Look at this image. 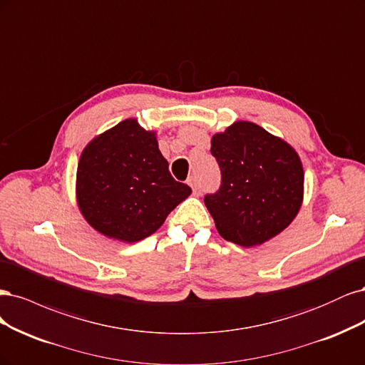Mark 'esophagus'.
Instances as JSON below:
<instances>
[{
    "mask_svg": "<svg viewBox=\"0 0 365 365\" xmlns=\"http://www.w3.org/2000/svg\"><path fill=\"white\" fill-rule=\"evenodd\" d=\"M187 185H190L192 187L194 194H198V183H197V179L195 178H190L187 179Z\"/></svg>",
    "mask_w": 365,
    "mask_h": 365,
    "instance_id": "esophagus-1",
    "label": "esophagus"
}]
</instances>
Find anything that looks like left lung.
Returning <instances> with one entry per match:
<instances>
[{
	"instance_id": "8db88e82",
	"label": "left lung",
	"mask_w": 365,
	"mask_h": 365,
	"mask_svg": "<svg viewBox=\"0 0 365 365\" xmlns=\"http://www.w3.org/2000/svg\"><path fill=\"white\" fill-rule=\"evenodd\" d=\"M221 186L205 195L218 233L241 247L261 245L287 229L303 200V167L288 143L249 121L210 140Z\"/></svg>"
}]
</instances>
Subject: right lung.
<instances>
[{"label": "right lung", "mask_w": 365, "mask_h": 365, "mask_svg": "<svg viewBox=\"0 0 365 365\" xmlns=\"http://www.w3.org/2000/svg\"><path fill=\"white\" fill-rule=\"evenodd\" d=\"M76 192L80 212L93 229L136 242L155 233L191 187L174 180L156 133L130 118L81 151Z\"/></svg>", "instance_id": "right-lung-1"}]
</instances>
